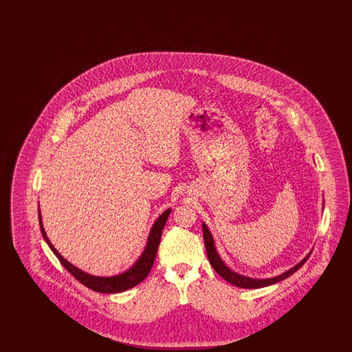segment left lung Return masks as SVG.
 <instances>
[{
	"instance_id": "obj_1",
	"label": "left lung",
	"mask_w": 352,
	"mask_h": 352,
	"mask_svg": "<svg viewBox=\"0 0 352 352\" xmlns=\"http://www.w3.org/2000/svg\"><path fill=\"white\" fill-rule=\"evenodd\" d=\"M203 226V237H204V245H206V251H207V256H208V260H210V264L212 265V268L217 270V273L220 274L226 281H228L230 284L234 285L237 287H244V289H257V287H264V286H269V285L276 284V283H280L285 278L290 277L294 272H297L298 269L301 268L302 265L306 263V260L309 258L310 253L306 254L305 258H302L301 261L294 265L293 268L286 270L284 273L276 276V277H270V278H252V277H247V276H243L240 273H236L232 269L228 268L226 265V263L221 260L220 254L217 251V247H215V240H214V236L211 234V231L208 230V227L206 226V223L201 224Z\"/></svg>"
}]
</instances>
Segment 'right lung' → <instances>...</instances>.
Returning <instances> with one entry per match:
<instances>
[{"label": "right lung", "instance_id": "right-lung-1", "mask_svg": "<svg viewBox=\"0 0 352 352\" xmlns=\"http://www.w3.org/2000/svg\"><path fill=\"white\" fill-rule=\"evenodd\" d=\"M171 212V208H168L166 211H164L158 219L154 221V224L151 226V232L148 236V241L146 245L144 248V251L141 253V256L137 258V261L129 269H126L125 272L116 274V276H109V277H100V276H94L89 274L87 272H84L82 269L76 268L75 265H72L71 263H68L67 260L54 248V245L51 244L46 231L43 228L42 224V217H41V210L38 211V217H39V226H41V232L45 239V241L47 243V245L50 247L51 251L54 252V254L58 257V260L62 263V265L67 269L68 272L82 284L85 285L87 287H89L94 292L98 293H121L125 292L128 289H132L135 285L142 283L146 276L149 274L151 267L154 264L155 260V254L160 247V241H161V234L162 230L166 224L168 215Z\"/></svg>", "mask_w": 352, "mask_h": 352}]
</instances>
